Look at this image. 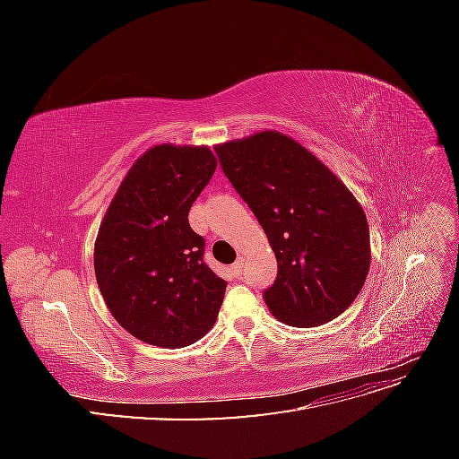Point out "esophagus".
<instances>
[{"mask_svg":"<svg viewBox=\"0 0 459 459\" xmlns=\"http://www.w3.org/2000/svg\"><path fill=\"white\" fill-rule=\"evenodd\" d=\"M243 264H245V258H243V256H239V258H238V262H235L233 266H231V272H233V275H235V277H239V275H241Z\"/></svg>","mask_w":459,"mask_h":459,"instance_id":"1","label":"esophagus"}]
</instances>
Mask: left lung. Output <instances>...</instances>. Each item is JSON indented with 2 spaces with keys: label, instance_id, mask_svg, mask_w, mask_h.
I'll return each instance as SVG.
<instances>
[{
  "label": "left lung",
  "instance_id": "left-lung-1",
  "mask_svg": "<svg viewBox=\"0 0 459 459\" xmlns=\"http://www.w3.org/2000/svg\"><path fill=\"white\" fill-rule=\"evenodd\" d=\"M214 151L275 253L277 277L262 295L270 312L295 327L341 316L362 290L371 260L368 220L352 193L280 132Z\"/></svg>",
  "mask_w": 459,
  "mask_h": 459
}]
</instances>
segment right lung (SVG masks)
<instances>
[{
  "mask_svg": "<svg viewBox=\"0 0 459 459\" xmlns=\"http://www.w3.org/2000/svg\"><path fill=\"white\" fill-rule=\"evenodd\" d=\"M214 170L208 147H152L105 214L97 285L117 322L143 342L182 349L216 322L228 283L208 268L203 235L187 218Z\"/></svg>",
  "mask_w": 459,
  "mask_h": 459,
  "instance_id": "obj_1",
  "label": "right lung"
}]
</instances>
